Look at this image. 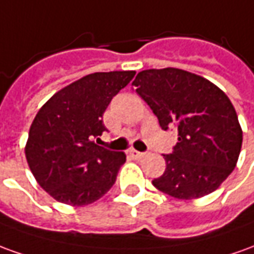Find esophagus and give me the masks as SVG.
I'll use <instances>...</instances> for the list:
<instances>
[{
  "instance_id": "esophagus-1",
  "label": "esophagus",
  "mask_w": 254,
  "mask_h": 254,
  "mask_svg": "<svg viewBox=\"0 0 254 254\" xmlns=\"http://www.w3.org/2000/svg\"><path fill=\"white\" fill-rule=\"evenodd\" d=\"M129 154H130V157L134 158V159H140V158H143L145 155L144 152L136 151V150H130V151H129Z\"/></svg>"
}]
</instances>
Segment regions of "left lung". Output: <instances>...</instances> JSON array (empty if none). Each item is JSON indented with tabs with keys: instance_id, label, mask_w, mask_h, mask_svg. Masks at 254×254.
Here are the masks:
<instances>
[{
	"instance_id": "left-lung-1",
	"label": "left lung",
	"mask_w": 254,
	"mask_h": 254,
	"mask_svg": "<svg viewBox=\"0 0 254 254\" xmlns=\"http://www.w3.org/2000/svg\"><path fill=\"white\" fill-rule=\"evenodd\" d=\"M132 85L164 130L177 141L165 154L166 169L154 187L179 199L213 192L231 175L242 147V129L227 95L205 78L179 68L140 71Z\"/></svg>"
}]
</instances>
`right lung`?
<instances>
[{"label":"right lung","mask_w":254,"mask_h":254,"mask_svg":"<svg viewBox=\"0 0 254 254\" xmlns=\"http://www.w3.org/2000/svg\"><path fill=\"white\" fill-rule=\"evenodd\" d=\"M134 74H89L55 93L35 115L26 158L35 180L56 201L84 206L114 186L127 155L97 145L94 139L107 130L103 114Z\"/></svg>","instance_id":"1"}]
</instances>
